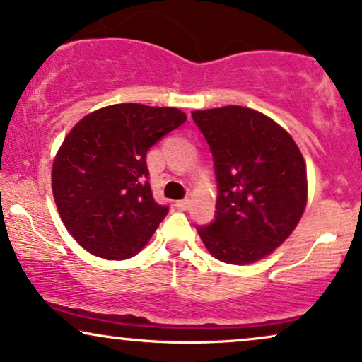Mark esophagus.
I'll return each instance as SVG.
<instances>
[{
    "instance_id": "34e87169",
    "label": "esophagus",
    "mask_w": 362,
    "mask_h": 362,
    "mask_svg": "<svg viewBox=\"0 0 362 362\" xmlns=\"http://www.w3.org/2000/svg\"><path fill=\"white\" fill-rule=\"evenodd\" d=\"M178 210H189L190 209V200H178L175 204Z\"/></svg>"
}]
</instances>
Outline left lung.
<instances>
[{
	"mask_svg": "<svg viewBox=\"0 0 362 362\" xmlns=\"http://www.w3.org/2000/svg\"><path fill=\"white\" fill-rule=\"evenodd\" d=\"M215 162L217 217L197 227L221 262L247 265L272 254L308 205V170L289 132L257 110H194Z\"/></svg>",
	"mask_w": 362,
	"mask_h": 362,
	"instance_id": "1",
	"label": "left lung"
}]
</instances>
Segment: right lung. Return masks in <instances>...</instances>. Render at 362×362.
Returning a JSON list of instances; mask_svg holds the SVG:
<instances>
[{"label": "right lung", "mask_w": 362, "mask_h": 362, "mask_svg": "<svg viewBox=\"0 0 362 362\" xmlns=\"http://www.w3.org/2000/svg\"><path fill=\"white\" fill-rule=\"evenodd\" d=\"M172 107L117 103L85 115L68 132L52 168L59 218L86 252L134 257L148 244L167 207L147 182V152L185 123Z\"/></svg>", "instance_id": "obj_1"}]
</instances>
